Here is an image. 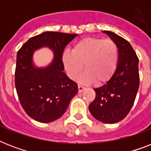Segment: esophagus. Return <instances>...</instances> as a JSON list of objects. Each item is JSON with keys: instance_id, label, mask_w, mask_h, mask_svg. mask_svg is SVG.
Wrapping results in <instances>:
<instances>
[{"instance_id": "obj_1", "label": "esophagus", "mask_w": 151, "mask_h": 151, "mask_svg": "<svg viewBox=\"0 0 151 151\" xmlns=\"http://www.w3.org/2000/svg\"><path fill=\"white\" fill-rule=\"evenodd\" d=\"M85 89V87H83L82 85H78V92H82Z\"/></svg>"}]
</instances>
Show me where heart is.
<instances>
[{"label":"heart","instance_id":"1","mask_svg":"<svg viewBox=\"0 0 151 151\" xmlns=\"http://www.w3.org/2000/svg\"><path fill=\"white\" fill-rule=\"evenodd\" d=\"M63 63L68 76L75 79L82 70L80 77L83 82L101 84L106 82L114 73L118 63V48L110 39L85 37L76 42L72 52L65 51Z\"/></svg>","mask_w":151,"mask_h":151}]
</instances>
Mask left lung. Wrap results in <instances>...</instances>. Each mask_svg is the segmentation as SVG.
Returning <instances> with one entry per match:
<instances>
[{"label":"left lung","mask_w":151,"mask_h":151,"mask_svg":"<svg viewBox=\"0 0 151 151\" xmlns=\"http://www.w3.org/2000/svg\"><path fill=\"white\" fill-rule=\"evenodd\" d=\"M103 32L117 45L118 63L110 80L94 89L96 98L88 109L98 121L114 124L124 119L133 106L139 86V59L129 41L111 31Z\"/></svg>","instance_id":"left-lung-1"}]
</instances>
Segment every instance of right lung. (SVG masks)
Segmentation results:
<instances>
[{
	"label": "right lung",
	"instance_id": "right-lung-1",
	"mask_svg": "<svg viewBox=\"0 0 151 151\" xmlns=\"http://www.w3.org/2000/svg\"><path fill=\"white\" fill-rule=\"evenodd\" d=\"M77 34L44 32L29 38L17 52L15 85L23 110L33 119L48 123L66 112L77 94V83L64 73L62 60L64 48ZM48 46L54 51V59L46 68H36L32 63L35 50Z\"/></svg>",
	"mask_w": 151,
	"mask_h": 151
}]
</instances>
